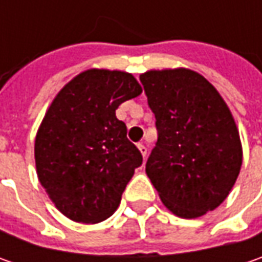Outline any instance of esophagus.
<instances>
[{"label": "esophagus", "mask_w": 262, "mask_h": 262, "mask_svg": "<svg viewBox=\"0 0 262 262\" xmlns=\"http://www.w3.org/2000/svg\"><path fill=\"white\" fill-rule=\"evenodd\" d=\"M138 148H140V151H141V155H143V157L147 156V147L143 144V143H140L138 144Z\"/></svg>", "instance_id": "obj_1"}]
</instances>
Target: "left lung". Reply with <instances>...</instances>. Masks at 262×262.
<instances>
[{
	"mask_svg": "<svg viewBox=\"0 0 262 262\" xmlns=\"http://www.w3.org/2000/svg\"><path fill=\"white\" fill-rule=\"evenodd\" d=\"M156 118L157 143L146 172L176 216L195 219L229 195L242 165V147L229 107L206 78L191 70L140 76Z\"/></svg>",
	"mask_w": 262,
	"mask_h": 262,
	"instance_id": "obj_1",
	"label": "left lung"
}]
</instances>
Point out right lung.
<instances>
[{"instance_id": "right-lung-1", "label": "right lung", "mask_w": 262, "mask_h": 262, "mask_svg": "<svg viewBox=\"0 0 262 262\" xmlns=\"http://www.w3.org/2000/svg\"><path fill=\"white\" fill-rule=\"evenodd\" d=\"M122 71L87 70L54 99L35 143L37 178L55 207L78 223H99L115 211L143 156L115 111L141 95Z\"/></svg>"}]
</instances>
